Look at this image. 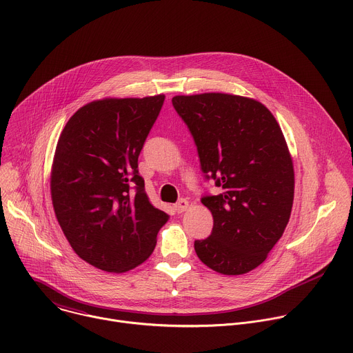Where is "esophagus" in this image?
<instances>
[{
	"mask_svg": "<svg viewBox=\"0 0 353 353\" xmlns=\"http://www.w3.org/2000/svg\"><path fill=\"white\" fill-rule=\"evenodd\" d=\"M188 201L187 199H184V198H181L179 203H176L174 204V211L177 212V214H181V212H184L187 208H188Z\"/></svg>",
	"mask_w": 353,
	"mask_h": 353,
	"instance_id": "34e87169",
	"label": "esophagus"
}]
</instances>
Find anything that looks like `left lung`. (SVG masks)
<instances>
[{
	"label": "left lung",
	"instance_id": "1",
	"mask_svg": "<svg viewBox=\"0 0 353 353\" xmlns=\"http://www.w3.org/2000/svg\"><path fill=\"white\" fill-rule=\"evenodd\" d=\"M172 103L194 138L204 177L222 188L201 198L214 228L194 241L195 253L225 275L254 270L281 239L293 204V163L282 130L264 105L243 96H174Z\"/></svg>",
	"mask_w": 353,
	"mask_h": 353
}]
</instances>
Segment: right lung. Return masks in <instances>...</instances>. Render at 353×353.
<instances>
[{
    "instance_id": "1",
    "label": "right lung",
    "mask_w": 353,
    "mask_h": 353,
    "mask_svg": "<svg viewBox=\"0 0 353 353\" xmlns=\"http://www.w3.org/2000/svg\"><path fill=\"white\" fill-rule=\"evenodd\" d=\"M165 96L105 99L81 108L65 124L52 170L57 221L75 253L108 272L143 263L169 215L155 208L138 157Z\"/></svg>"
}]
</instances>
